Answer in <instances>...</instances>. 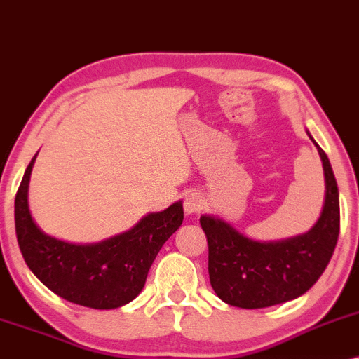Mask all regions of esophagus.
Returning a JSON list of instances; mask_svg holds the SVG:
<instances>
[{
  "mask_svg": "<svg viewBox=\"0 0 359 359\" xmlns=\"http://www.w3.org/2000/svg\"><path fill=\"white\" fill-rule=\"evenodd\" d=\"M203 205H205V200H203V196L200 195V193L190 191V193H187V195H184L183 208H184V212L188 213V215L200 212L201 208H203Z\"/></svg>",
  "mask_w": 359,
  "mask_h": 359,
  "instance_id": "34e87169",
  "label": "esophagus"
}]
</instances>
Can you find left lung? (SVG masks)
Returning a JSON list of instances; mask_svg holds the SVG:
<instances>
[{
	"label": "left lung",
	"instance_id": "left-lung-1",
	"mask_svg": "<svg viewBox=\"0 0 359 359\" xmlns=\"http://www.w3.org/2000/svg\"><path fill=\"white\" fill-rule=\"evenodd\" d=\"M324 168L325 196L312 229L281 241H255L215 215H201L208 241V275L225 304L264 309L304 295L331 261L339 236V191L325 152L307 130Z\"/></svg>",
	"mask_w": 359,
	"mask_h": 359
}]
</instances>
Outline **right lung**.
<instances>
[{"instance_id":"right-lung-1","label":"right lung","mask_w":359,"mask_h":359,"mask_svg":"<svg viewBox=\"0 0 359 359\" xmlns=\"http://www.w3.org/2000/svg\"><path fill=\"white\" fill-rule=\"evenodd\" d=\"M37 154L27 166L15 196V231L30 271L60 299L110 310L142 292L159 249L183 224V203L147 213L128 231L102 243L74 244L39 227L28 207V183Z\"/></svg>"}]
</instances>
